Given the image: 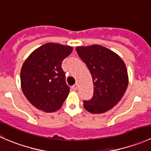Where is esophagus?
<instances>
[{
  "label": "esophagus",
  "mask_w": 151,
  "mask_h": 151,
  "mask_svg": "<svg viewBox=\"0 0 151 151\" xmlns=\"http://www.w3.org/2000/svg\"><path fill=\"white\" fill-rule=\"evenodd\" d=\"M72 88V89L74 90V91H77V88H78V85H77V84L74 85H73L72 88Z\"/></svg>",
  "instance_id": "34e87169"
}]
</instances>
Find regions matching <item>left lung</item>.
<instances>
[{"label": "left lung", "mask_w": 151, "mask_h": 151, "mask_svg": "<svg viewBox=\"0 0 151 151\" xmlns=\"http://www.w3.org/2000/svg\"><path fill=\"white\" fill-rule=\"evenodd\" d=\"M77 52L86 64L93 83V95L83 101L84 107L91 113H103L112 109L122 99L129 78L122 59L100 45L77 47Z\"/></svg>", "instance_id": "8db88e82"}]
</instances>
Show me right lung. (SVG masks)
Masks as SVG:
<instances>
[{
	"label": "right lung",
	"instance_id": "obj_1",
	"mask_svg": "<svg viewBox=\"0 0 151 151\" xmlns=\"http://www.w3.org/2000/svg\"><path fill=\"white\" fill-rule=\"evenodd\" d=\"M72 50L69 46L47 43L34 50L23 63L21 87L35 107L47 112L61 107L70 90L61 64Z\"/></svg>",
	"mask_w": 151,
	"mask_h": 151
}]
</instances>
